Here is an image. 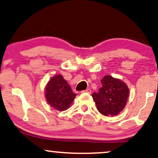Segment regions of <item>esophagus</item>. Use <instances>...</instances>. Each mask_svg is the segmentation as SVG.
Returning a JSON list of instances; mask_svg holds the SVG:
<instances>
[{
    "instance_id": "esophagus-1",
    "label": "esophagus",
    "mask_w": 158,
    "mask_h": 158,
    "mask_svg": "<svg viewBox=\"0 0 158 158\" xmlns=\"http://www.w3.org/2000/svg\"><path fill=\"white\" fill-rule=\"evenodd\" d=\"M81 93H89V94H91V89H86V90H85V91H81Z\"/></svg>"
}]
</instances>
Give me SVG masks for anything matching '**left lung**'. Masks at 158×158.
Segmentation results:
<instances>
[{
  "label": "left lung",
  "mask_w": 158,
  "mask_h": 158,
  "mask_svg": "<svg viewBox=\"0 0 158 158\" xmlns=\"http://www.w3.org/2000/svg\"><path fill=\"white\" fill-rule=\"evenodd\" d=\"M101 83L98 92L92 94L97 110L104 116H116L126 106L129 89L125 83L110 75L105 76Z\"/></svg>",
  "instance_id": "obj_1"
}]
</instances>
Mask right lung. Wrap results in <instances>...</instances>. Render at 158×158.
I'll return each instance as SVG.
<instances>
[{"label":"right lung","instance_id":"obj_1","mask_svg":"<svg viewBox=\"0 0 158 158\" xmlns=\"http://www.w3.org/2000/svg\"><path fill=\"white\" fill-rule=\"evenodd\" d=\"M45 98L50 106L57 110L63 111L68 109L73 102L76 94L63 76H53L45 86Z\"/></svg>","mask_w":158,"mask_h":158}]
</instances>
